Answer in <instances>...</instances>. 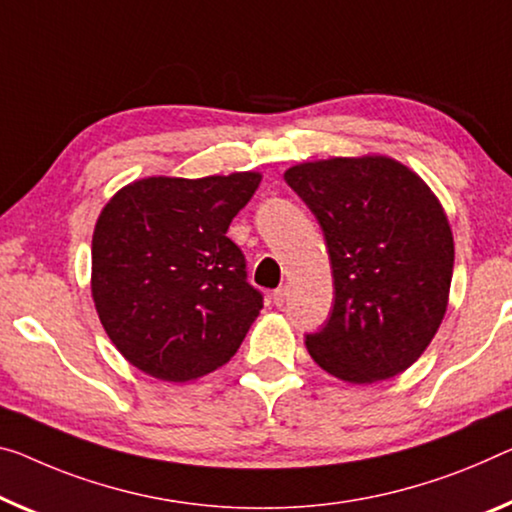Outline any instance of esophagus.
<instances>
[{"label": "esophagus", "mask_w": 512, "mask_h": 512, "mask_svg": "<svg viewBox=\"0 0 512 512\" xmlns=\"http://www.w3.org/2000/svg\"><path fill=\"white\" fill-rule=\"evenodd\" d=\"M286 300H288V288H286V286L277 288V290H274V293H272V302L277 304V306H283V304H286Z\"/></svg>", "instance_id": "1"}]
</instances>
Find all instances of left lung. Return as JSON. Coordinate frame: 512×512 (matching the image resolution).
Here are the masks:
<instances>
[{
    "label": "left lung",
    "mask_w": 512,
    "mask_h": 512,
    "mask_svg": "<svg viewBox=\"0 0 512 512\" xmlns=\"http://www.w3.org/2000/svg\"><path fill=\"white\" fill-rule=\"evenodd\" d=\"M325 233L334 309L306 336L311 359L350 384L403 373L442 325L453 233L437 194L389 155L329 157L286 169Z\"/></svg>",
    "instance_id": "8db88e82"
}]
</instances>
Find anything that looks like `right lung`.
Wrapping results in <instances>:
<instances>
[{"label": "right lung", "instance_id": "add662e5", "mask_svg": "<svg viewBox=\"0 0 512 512\" xmlns=\"http://www.w3.org/2000/svg\"><path fill=\"white\" fill-rule=\"evenodd\" d=\"M261 171L146 176L100 210L91 242V297L116 350L141 373L190 382L224 366L263 297L226 235Z\"/></svg>", "mask_w": 512, "mask_h": 512}]
</instances>
